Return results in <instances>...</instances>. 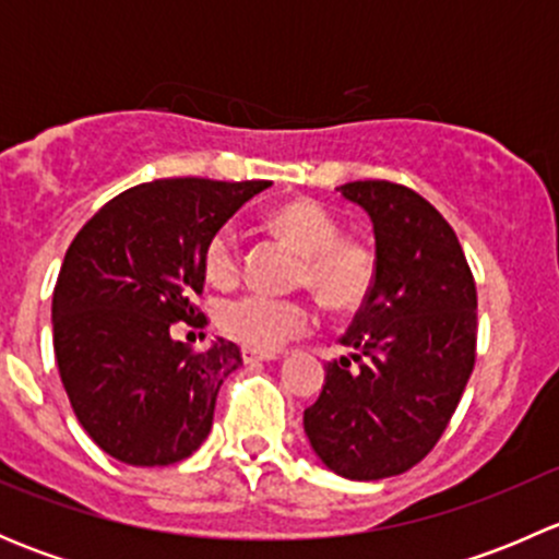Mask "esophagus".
Instances as JSON below:
<instances>
[{
  "mask_svg": "<svg viewBox=\"0 0 559 559\" xmlns=\"http://www.w3.org/2000/svg\"><path fill=\"white\" fill-rule=\"evenodd\" d=\"M270 359H278V357H275V354H264V352H253V348H243V362L246 365L270 362Z\"/></svg>",
  "mask_w": 559,
  "mask_h": 559,
  "instance_id": "esophagus-1",
  "label": "esophagus"
}]
</instances>
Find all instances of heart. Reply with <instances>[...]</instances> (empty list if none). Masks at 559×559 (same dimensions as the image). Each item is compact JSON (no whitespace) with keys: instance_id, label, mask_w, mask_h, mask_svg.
<instances>
[{"instance_id":"1","label":"heart","mask_w":559,"mask_h":559,"mask_svg":"<svg viewBox=\"0 0 559 559\" xmlns=\"http://www.w3.org/2000/svg\"><path fill=\"white\" fill-rule=\"evenodd\" d=\"M273 227L300 253V284L311 286L324 306L354 311L370 297L379 275L376 253L359 240L343 238V227L319 202L281 205L270 216ZM207 281L227 286L240 273V243L233 227H218L202 251ZM216 321L233 341L253 352H278L292 337L313 326V311L300 300H281L264 292H243L218 306Z\"/></svg>"}]
</instances>
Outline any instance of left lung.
I'll list each match as a JSON object with an SVG mask.
<instances>
[{
	"instance_id": "1",
	"label": "left lung",
	"mask_w": 559,
	"mask_h": 559,
	"mask_svg": "<svg viewBox=\"0 0 559 559\" xmlns=\"http://www.w3.org/2000/svg\"><path fill=\"white\" fill-rule=\"evenodd\" d=\"M337 191L373 222L379 275L341 337L354 354L324 365L302 427L332 473L379 481L414 467L452 419L476 362V284L454 229L425 197L389 180Z\"/></svg>"
}]
</instances>
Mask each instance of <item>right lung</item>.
I'll list each match as a JSON object with an SVG mask.
<instances>
[{
    "instance_id": "1",
    "label": "right lung",
    "mask_w": 559,
    "mask_h": 559,
    "mask_svg": "<svg viewBox=\"0 0 559 559\" xmlns=\"http://www.w3.org/2000/svg\"><path fill=\"white\" fill-rule=\"evenodd\" d=\"M267 180L167 178L112 197L67 248L53 289V352L83 430L105 454L154 467L186 460L213 427L235 343L194 352L175 321L205 324L207 238ZM198 319L194 320L193 316Z\"/></svg>"
}]
</instances>
